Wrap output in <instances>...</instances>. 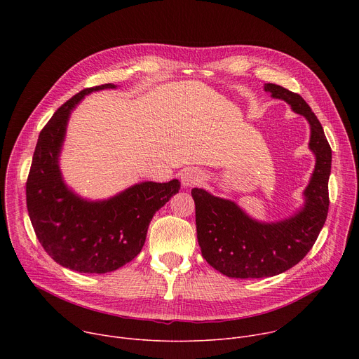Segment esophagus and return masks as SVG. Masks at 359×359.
<instances>
[{
    "label": "esophagus",
    "instance_id": "esophagus-1",
    "mask_svg": "<svg viewBox=\"0 0 359 359\" xmlns=\"http://www.w3.org/2000/svg\"><path fill=\"white\" fill-rule=\"evenodd\" d=\"M203 180V175L200 173V170L197 169H186L180 173V182L183 184V187H191L198 184Z\"/></svg>",
    "mask_w": 359,
    "mask_h": 359
}]
</instances>
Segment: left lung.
Segmentation results:
<instances>
[{
    "label": "left lung",
    "mask_w": 359,
    "mask_h": 359,
    "mask_svg": "<svg viewBox=\"0 0 359 359\" xmlns=\"http://www.w3.org/2000/svg\"><path fill=\"white\" fill-rule=\"evenodd\" d=\"M264 90L287 102L295 114L309 121V144L316 155V169L304 190V206L294 216L276 223L254 220L234 201L191 189L203 259L231 278L273 277L294 267L313 248L328 215L332 155L320 121L298 93L276 83H266Z\"/></svg>",
    "instance_id": "left-lung-1"
}]
</instances>
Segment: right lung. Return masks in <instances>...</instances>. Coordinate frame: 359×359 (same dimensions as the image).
<instances>
[{"instance_id":"right-lung-1","label":"right lung","mask_w":359,"mask_h":359,"mask_svg":"<svg viewBox=\"0 0 359 359\" xmlns=\"http://www.w3.org/2000/svg\"><path fill=\"white\" fill-rule=\"evenodd\" d=\"M114 88H86L54 114L39 133L27 180V209L36 238L50 259L78 273L105 274L132 262L153 215L180 189L177 179L142 182L108 200L90 201L65 184L60 153L72 109L85 95Z\"/></svg>"}]
</instances>
